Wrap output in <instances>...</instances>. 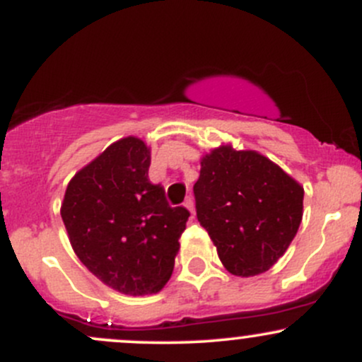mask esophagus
<instances>
[{
  "mask_svg": "<svg viewBox=\"0 0 362 362\" xmlns=\"http://www.w3.org/2000/svg\"><path fill=\"white\" fill-rule=\"evenodd\" d=\"M184 206L187 207V209H189V211H190V213H192V214H194V211H195V204H194V197H192V195H189V197H187V199H185Z\"/></svg>",
  "mask_w": 362,
  "mask_h": 362,
  "instance_id": "34e87169",
  "label": "esophagus"
}]
</instances>
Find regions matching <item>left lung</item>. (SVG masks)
Returning <instances> with one entry per match:
<instances>
[{
	"label": "left lung",
	"instance_id": "1",
	"mask_svg": "<svg viewBox=\"0 0 362 362\" xmlns=\"http://www.w3.org/2000/svg\"><path fill=\"white\" fill-rule=\"evenodd\" d=\"M195 209L224 269L238 277L269 271L303 219L305 190L267 156L221 144L201 158Z\"/></svg>",
	"mask_w": 362,
	"mask_h": 362
}]
</instances>
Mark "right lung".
<instances>
[{
  "label": "right lung",
  "mask_w": 362,
  "mask_h": 362,
  "mask_svg": "<svg viewBox=\"0 0 362 362\" xmlns=\"http://www.w3.org/2000/svg\"><path fill=\"white\" fill-rule=\"evenodd\" d=\"M151 151L127 136L76 172L61 218L76 257L103 284L129 296L163 289L172 276L189 211L170 207L148 180Z\"/></svg>",
  "instance_id": "obj_1"
}]
</instances>
